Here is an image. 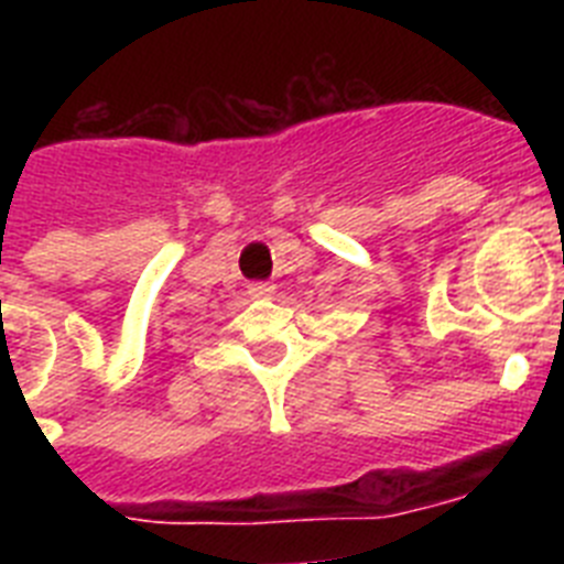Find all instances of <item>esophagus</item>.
I'll list each match as a JSON object with an SVG mask.
<instances>
[{
	"label": "esophagus",
	"instance_id": "esophagus-1",
	"mask_svg": "<svg viewBox=\"0 0 564 564\" xmlns=\"http://www.w3.org/2000/svg\"><path fill=\"white\" fill-rule=\"evenodd\" d=\"M273 293H276V285H271V282H251L248 285V296L251 299H271Z\"/></svg>",
	"mask_w": 564,
	"mask_h": 564
}]
</instances>
